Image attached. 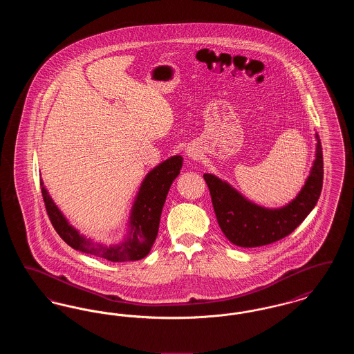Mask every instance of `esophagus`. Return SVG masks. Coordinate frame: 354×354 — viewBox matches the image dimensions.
I'll list each match as a JSON object with an SVG mask.
<instances>
[{"label":"esophagus","mask_w":354,"mask_h":354,"mask_svg":"<svg viewBox=\"0 0 354 354\" xmlns=\"http://www.w3.org/2000/svg\"><path fill=\"white\" fill-rule=\"evenodd\" d=\"M188 155H192V153H188Z\"/></svg>","instance_id":"obj_1"}]
</instances>
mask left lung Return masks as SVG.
I'll return each instance as SVG.
<instances>
[{
	"label": "left lung",
	"instance_id": "1",
	"mask_svg": "<svg viewBox=\"0 0 354 354\" xmlns=\"http://www.w3.org/2000/svg\"><path fill=\"white\" fill-rule=\"evenodd\" d=\"M316 159L305 185L289 204L281 208H264L241 196L235 188L212 174H204L214 211L225 237L244 248L261 247L292 234L319 201L324 179L320 136L316 134Z\"/></svg>",
	"mask_w": 354,
	"mask_h": 354
}]
</instances>
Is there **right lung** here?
Here are the masks:
<instances>
[{"mask_svg": "<svg viewBox=\"0 0 354 354\" xmlns=\"http://www.w3.org/2000/svg\"><path fill=\"white\" fill-rule=\"evenodd\" d=\"M182 166L183 158L175 155L147 174L131 209L129 236L117 245L107 247L80 235L51 201L50 195L41 182L42 198L54 230L71 248L110 261H135L146 257L151 251L169 187L179 175Z\"/></svg>", "mask_w": 354, "mask_h": 354, "instance_id": "1", "label": "right lung"}]
</instances>
